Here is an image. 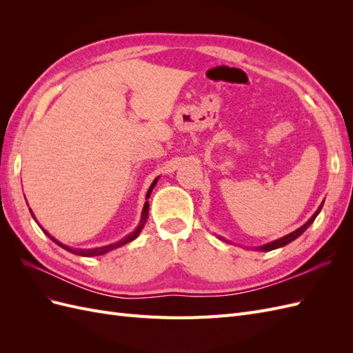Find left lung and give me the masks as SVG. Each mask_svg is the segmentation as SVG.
I'll use <instances>...</instances> for the list:
<instances>
[{
    "mask_svg": "<svg viewBox=\"0 0 353 353\" xmlns=\"http://www.w3.org/2000/svg\"><path fill=\"white\" fill-rule=\"evenodd\" d=\"M323 205H324V203H321V206L318 208V210L314 213L312 218L309 219V221L305 223V225H302L301 228H297L296 231L290 232V234H288V236H285V237H283V239H279V240H275V241H272V243L261 245V248H258V250H261V252H270V250H274V249H279V248H283V245H285V244H288V243H292V241L296 240L299 236H302V234H303L309 227H311V223L315 221V218L318 216V213L321 212Z\"/></svg>",
    "mask_w": 353,
    "mask_h": 353,
    "instance_id": "8db88e82",
    "label": "left lung"
}]
</instances>
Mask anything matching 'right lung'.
Listing matches in <instances>:
<instances>
[{
	"label": "right lung",
	"mask_w": 353,
	"mask_h": 353,
	"mask_svg": "<svg viewBox=\"0 0 353 353\" xmlns=\"http://www.w3.org/2000/svg\"><path fill=\"white\" fill-rule=\"evenodd\" d=\"M157 179H159V178H156V179L153 181V184L150 185V188H148L145 199L150 197L152 191H153V188H154V185H156V183H157ZM29 210H30V209H29ZM30 213H32V212H30ZM32 216H34V213H32ZM34 218H35V216H34ZM147 218H148V201H145L144 209H143V213H141V221H140V225L137 227V230H135V231H132V232L130 234V236L123 237V239H122V240H119V241H116V243H113V244H109V245H104V248H95V249H72V248H69V245H66V244H61L60 241H57L54 237H51L50 234H48L46 230H42V231H44V234H47V236H48V237H50L52 241H54L56 244H59L60 248H63V249L68 250V252H70V253H73V254H79V256H101V254H104V253H108V252H110V250H113V249L121 248V245H123V244H126V243L132 241L134 239H137L138 234H140V231H141V230H143V227L145 225Z\"/></svg>",
	"instance_id": "1"
}]
</instances>
